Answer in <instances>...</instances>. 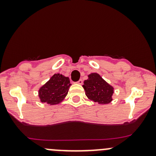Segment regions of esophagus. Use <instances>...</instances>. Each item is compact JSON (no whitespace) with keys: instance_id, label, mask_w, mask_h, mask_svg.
<instances>
[{"instance_id":"1","label":"esophagus","mask_w":156,"mask_h":156,"mask_svg":"<svg viewBox=\"0 0 156 156\" xmlns=\"http://www.w3.org/2000/svg\"><path fill=\"white\" fill-rule=\"evenodd\" d=\"M77 83H78V84H83V80H82V79L78 80V81H77Z\"/></svg>"}]
</instances>
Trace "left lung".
Here are the masks:
<instances>
[{
    "label": "left lung",
    "instance_id": "1",
    "mask_svg": "<svg viewBox=\"0 0 156 156\" xmlns=\"http://www.w3.org/2000/svg\"><path fill=\"white\" fill-rule=\"evenodd\" d=\"M86 96L92 101L100 104H107L112 101L113 87L97 73H91L83 85Z\"/></svg>",
    "mask_w": 156,
    "mask_h": 156
}]
</instances>
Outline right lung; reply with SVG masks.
<instances>
[{
  "instance_id": "1",
  "label": "right lung",
  "mask_w": 156,
  "mask_h": 156,
  "mask_svg": "<svg viewBox=\"0 0 156 156\" xmlns=\"http://www.w3.org/2000/svg\"><path fill=\"white\" fill-rule=\"evenodd\" d=\"M70 85V81L68 77L55 74L39 90L41 101L50 105L60 103L68 94Z\"/></svg>"
}]
</instances>
